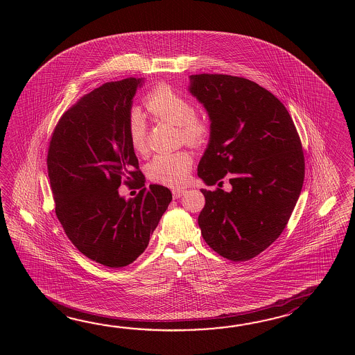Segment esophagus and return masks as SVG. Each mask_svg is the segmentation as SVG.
Wrapping results in <instances>:
<instances>
[{"label":"esophagus","mask_w":355,"mask_h":355,"mask_svg":"<svg viewBox=\"0 0 355 355\" xmlns=\"http://www.w3.org/2000/svg\"><path fill=\"white\" fill-rule=\"evenodd\" d=\"M184 193H185L184 189H175V190H173V196L175 199H179V198L184 196Z\"/></svg>","instance_id":"obj_1"}]
</instances>
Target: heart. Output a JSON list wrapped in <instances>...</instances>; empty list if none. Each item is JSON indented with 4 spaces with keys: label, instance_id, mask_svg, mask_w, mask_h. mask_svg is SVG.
I'll return each mask as SVG.
<instances>
[{
    "label": "heart",
    "instance_id": "heart-1",
    "mask_svg": "<svg viewBox=\"0 0 355 355\" xmlns=\"http://www.w3.org/2000/svg\"><path fill=\"white\" fill-rule=\"evenodd\" d=\"M144 105L156 119L178 125L181 138L188 144L202 146L211 136L209 121L196 115L193 103L166 83L155 86L146 95ZM127 129L133 151L146 155L148 151L147 123L138 109L129 114ZM191 165L193 157L188 152H162L147 164L146 174L162 185L180 187L187 180Z\"/></svg>",
    "mask_w": 355,
    "mask_h": 355
}]
</instances>
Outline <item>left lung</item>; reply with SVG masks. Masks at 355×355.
<instances>
[{
    "mask_svg": "<svg viewBox=\"0 0 355 355\" xmlns=\"http://www.w3.org/2000/svg\"><path fill=\"white\" fill-rule=\"evenodd\" d=\"M189 91L211 119L198 176L231 190L202 189L198 217L209 248L232 261L268 249L287 226L301 194L304 156L295 123L270 91L243 77L190 76Z\"/></svg>",
    "mask_w": 355,
    "mask_h": 355,
    "instance_id": "1",
    "label": "left lung"
}]
</instances>
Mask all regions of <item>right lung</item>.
I'll return each mask as SVG.
<instances>
[{
	"mask_svg": "<svg viewBox=\"0 0 355 355\" xmlns=\"http://www.w3.org/2000/svg\"><path fill=\"white\" fill-rule=\"evenodd\" d=\"M144 78L106 83L80 98L60 116L48 148V176L55 214L85 257L109 268L132 264L173 194L162 185L144 187V176L128 138V116ZM141 190L125 201L122 180Z\"/></svg>",
	"mask_w": 355,
	"mask_h": 355,
	"instance_id": "obj_1",
	"label": "right lung"
}]
</instances>
